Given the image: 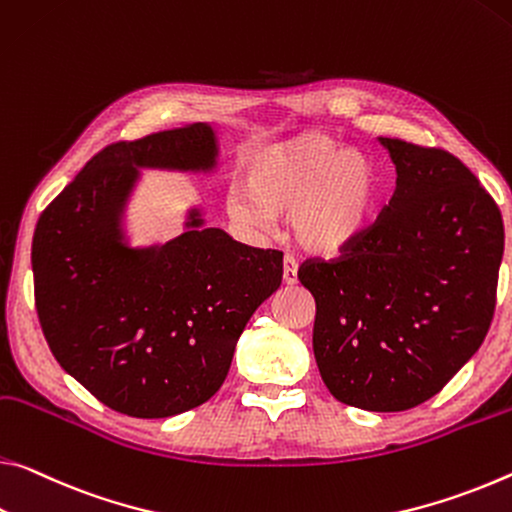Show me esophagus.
I'll return each mask as SVG.
<instances>
[{
	"label": "esophagus",
	"mask_w": 512,
	"mask_h": 512,
	"mask_svg": "<svg viewBox=\"0 0 512 512\" xmlns=\"http://www.w3.org/2000/svg\"><path fill=\"white\" fill-rule=\"evenodd\" d=\"M282 280H285V285H294L298 280V262L291 255L282 259Z\"/></svg>",
	"instance_id": "obj_1"
}]
</instances>
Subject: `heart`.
<instances>
[{
    "mask_svg": "<svg viewBox=\"0 0 512 512\" xmlns=\"http://www.w3.org/2000/svg\"><path fill=\"white\" fill-rule=\"evenodd\" d=\"M248 196L234 191L230 216L269 227L294 216L296 241L312 253L335 255L369 230L378 207V177L371 161L323 136H300L253 152L243 166Z\"/></svg>",
    "mask_w": 512,
    "mask_h": 512,
    "instance_id": "obj_1",
    "label": "heart"
}]
</instances>
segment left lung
Listing matches in <instances>:
<instances>
[{
    "mask_svg": "<svg viewBox=\"0 0 512 512\" xmlns=\"http://www.w3.org/2000/svg\"><path fill=\"white\" fill-rule=\"evenodd\" d=\"M396 166L383 212L337 259H307L314 358L337 401L371 412L424 403L488 335L504 257L497 202L442 148L378 139Z\"/></svg>",
    "mask_w": 512,
    "mask_h": 512,
    "instance_id": "obj_1",
    "label": "left lung"
}]
</instances>
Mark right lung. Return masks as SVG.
Returning <instances> with one entry per match:
<instances>
[{
    "label": "right lung",
    "instance_id": "1",
    "mask_svg": "<svg viewBox=\"0 0 512 512\" xmlns=\"http://www.w3.org/2000/svg\"><path fill=\"white\" fill-rule=\"evenodd\" d=\"M216 157L207 123L111 143L38 218L43 335L56 362L123 415L173 417L212 399L248 319L282 282L280 250L205 227L200 209L164 246H127L120 223L139 168L209 173Z\"/></svg>",
    "mask_w": 512,
    "mask_h": 512
}]
</instances>
